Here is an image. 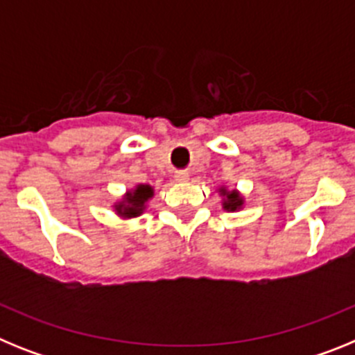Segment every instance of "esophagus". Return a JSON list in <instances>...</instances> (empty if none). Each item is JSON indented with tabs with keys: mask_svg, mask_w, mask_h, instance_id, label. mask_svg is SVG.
Here are the masks:
<instances>
[{
	"mask_svg": "<svg viewBox=\"0 0 355 355\" xmlns=\"http://www.w3.org/2000/svg\"><path fill=\"white\" fill-rule=\"evenodd\" d=\"M175 180H178V181H187L188 180V174H187V172H183V171L175 172Z\"/></svg>",
	"mask_w": 355,
	"mask_h": 355,
	"instance_id": "esophagus-1",
	"label": "esophagus"
}]
</instances>
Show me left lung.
Returning <instances> with one entry per match:
<instances>
[{
    "instance_id": "1",
    "label": "left lung",
    "mask_w": 355,
    "mask_h": 355,
    "mask_svg": "<svg viewBox=\"0 0 355 355\" xmlns=\"http://www.w3.org/2000/svg\"><path fill=\"white\" fill-rule=\"evenodd\" d=\"M222 196L225 197L224 200V209H227V211H234V209L241 208V205H243V199L240 197V193L238 192H227L225 188H222L220 190Z\"/></svg>"
}]
</instances>
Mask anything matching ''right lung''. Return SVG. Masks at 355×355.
Returning a JSON list of instances; mask_svg holds the SVG:
<instances>
[{"label": "right lung", "mask_w": 355, "mask_h": 355, "mask_svg": "<svg viewBox=\"0 0 355 355\" xmlns=\"http://www.w3.org/2000/svg\"><path fill=\"white\" fill-rule=\"evenodd\" d=\"M153 197V188L149 184H139L133 192L126 193V200L117 205L119 215L122 216H139L146 208V202Z\"/></svg>", "instance_id": "1"}]
</instances>
